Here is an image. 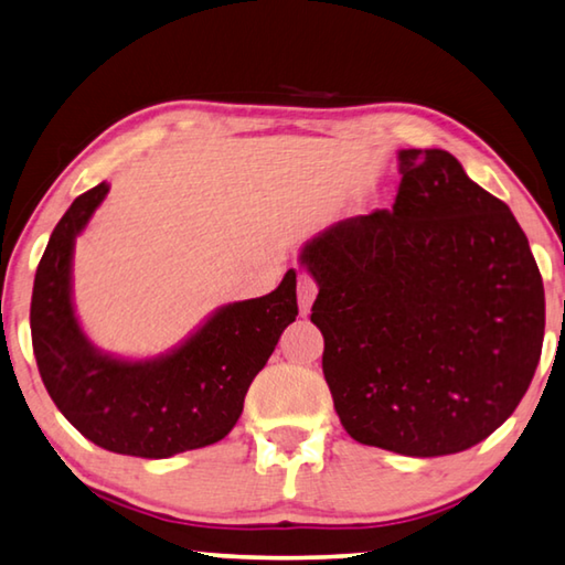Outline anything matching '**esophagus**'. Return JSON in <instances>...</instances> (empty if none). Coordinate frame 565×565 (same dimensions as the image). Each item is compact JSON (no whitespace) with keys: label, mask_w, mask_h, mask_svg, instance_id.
Returning <instances> with one entry per match:
<instances>
[{"label":"esophagus","mask_w":565,"mask_h":565,"mask_svg":"<svg viewBox=\"0 0 565 565\" xmlns=\"http://www.w3.org/2000/svg\"><path fill=\"white\" fill-rule=\"evenodd\" d=\"M315 298H318V282L312 280L308 273L298 275V305H300V315H310V308Z\"/></svg>","instance_id":"esophagus-1"}]
</instances>
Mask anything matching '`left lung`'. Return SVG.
<instances>
[{
	"label": "left lung",
	"instance_id": "left-lung-1",
	"mask_svg": "<svg viewBox=\"0 0 565 565\" xmlns=\"http://www.w3.org/2000/svg\"><path fill=\"white\" fill-rule=\"evenodd\" d=\"M392 211L348 217L302 247L310 320L350 437L447 457L497 431L541 360L546 300L509 205L441 148L399 151Z\"/></svg>",
	"mask_w": 565,
	"mask_h": 565
}]
</instances>
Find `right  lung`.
I'll use <instances>...</instances> for the list:
<instances>
[{
  "label": "right lung",
  "mask_w": 565,
  "mask_h": 565,
  "mask_svg": "<svg viewBox=\"0 0 565 565\" xmlns=\"http://www.w3.org/2000/svg\"><path fill=\"white\" fill-rule=\"evenodd\" d=\"M106 193L98 183L76 198L36 267L29 322L49 397L88 441L126 457L168 459L221 441L241 417L255 374L298 318V275L288 270L263 298L223 305L181 348L156 360L98 352L74 315L72 257Z\"/></svg>",
  "instance_id": "obj_1"
}]
</instances>
